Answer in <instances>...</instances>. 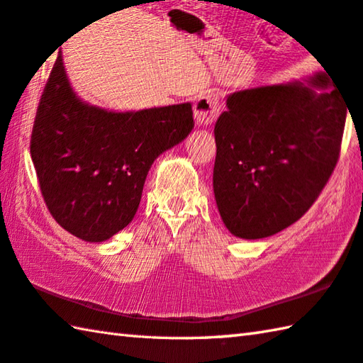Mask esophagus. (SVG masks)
Here are the masks:
<instances>
[{"mask_svg": "<svg viewBox=\"0 0 363 363\" xmlns=\"http://www.w3.org/2000/svg\"><path fill=\"white\" fill-rule=\"evenodd\" d=\"M220 99L217 94L206 92L194 101V119L199 125H211L220 114Z\"/></svg>", "mask_w": 363, "mask_h": 363, "instance_id": "esophagus-1", "label": "esophagus"}]
</instances>
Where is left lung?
Returning <instances> with one entry per match:
<instances>
[{"label": "left lung", "instance_id": "obj_1", "mask_svg": "<svg viewBox=\"0 0 363 363\" xmlns=\"http://www.w3.org/2000/svg\"><path fill=\"white\" fill-rule=\"evenodd\" d=\"M325 73L231 94L215 124L213 193L240 239L272 236L300 220L340 157L347 106ZM317 88L324 91L317 94Z\"/></svg>", "mask_w": 363, "mask_h": 363}]
</instances>
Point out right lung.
<instances>
[{
	"label": "right lung",
	"mask_w": 363,
	"mask_h": 363,
	"mask_svg": "<svg viewBox=\"0 0 363 363\" xmlns=\"http://www.w3.org/2000/svg\"><path fill=\"white\" fill-rule=\"evenodd\" d=\"M191 104L106 111L79 100L63 57L38 105L30 152L49 212L86 242H104L130 223L155 159L193 130Z\"/></svg>",
	"instance_id": "add662e5"
}]
</instances>
